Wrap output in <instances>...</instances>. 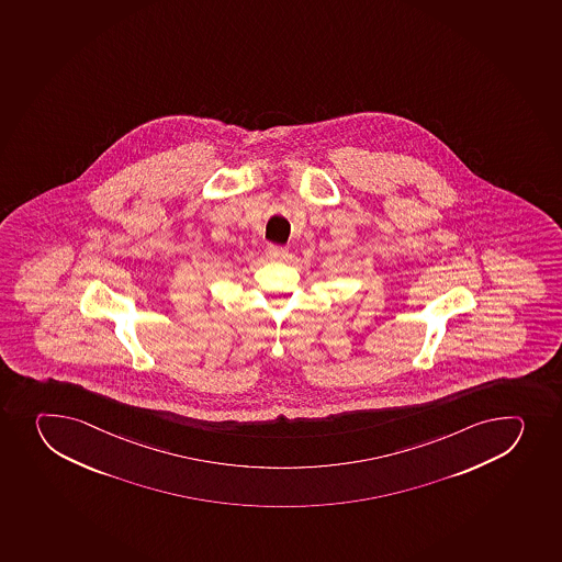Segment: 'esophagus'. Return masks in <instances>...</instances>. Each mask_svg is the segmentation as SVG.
Returning <instances> with one entry per match:
<instances>
[{
    "instance_id": "esophagus-1",
    "label": "esophagus",
    "mask_w": 562,
    "mask_h": 562,
    "mask_svg": "<svg viewBox=\"0 0 562 562\" xmlns=\"http://www.w3.org/2000/svg\"><path fill=\"white\" fill-rule=\"evenodd\" d=\"M267 258L269 260H284L288 256V249L284 247H278V245H269L266 250Z\"/></svg>"
}]
</instances>
